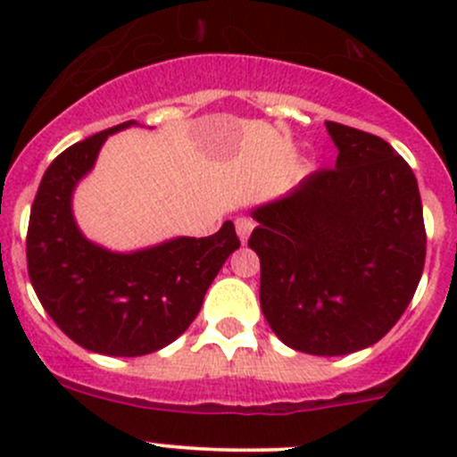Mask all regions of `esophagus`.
I'll list each match as a JSON object with an SVG mask.
<instances>
[{
  "label": "esophagus",
  "mask_w": 457,
  "mask_h": 457,
  "mask_svg": "<svg viewBox=\"0 0 457 457\" xmlns=\"http://www.w3.org/2000/svg\"><path fill=\"white\" fill-rule=\"evenodd\" d=\"M234 225H237V234H238V238H241L243 243H247V238H250L252 229H254V220H252V219H245V216H241V219L234 220Z\"/></svg>",
  "instance_id": "esophagus-1"
}]
</instances>
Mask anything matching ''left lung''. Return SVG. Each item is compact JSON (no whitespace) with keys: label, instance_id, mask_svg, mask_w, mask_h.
<instances>
[{"label":"left lung","instance_id":"8db88e82","mask_svg":"<svg viewBox=\"0 0 457 457\" xmlns=\"http://www.w3.org/2000/svg\"><path fill=\"white\" fill-rule=\"evenodd\" d=\"M336 168L256 207L261 310L287 347L345 356L378 343L416 294L427 232L418 181L385 139L327 121Z\"/></svg>","mask_w":457,"mask_h":457}]
</instances>
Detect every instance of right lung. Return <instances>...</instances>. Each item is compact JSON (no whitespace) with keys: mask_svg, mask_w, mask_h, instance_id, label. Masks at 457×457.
I'll return each mask as SVG.
<instances>
[{"mask_svg":"<svg viewBox=\"0 0 457 457\" xmlns=\"http://www.w3.org/2000/svg\"><path fill=\"white\" fill-rule=\"evenodd\" d=\"M119 123L63 150L46 170L32 201L26 258L37 298L59 329L90 352L145 356L177 340L201 312L207 287L241 247L232 220L212 237L172 238L117 254L75 225L71 196Z\"/></svg>","mask_w":457,"mask_h":457,"instance_id":"obj_1","label":"right lung"}]
</instances>
